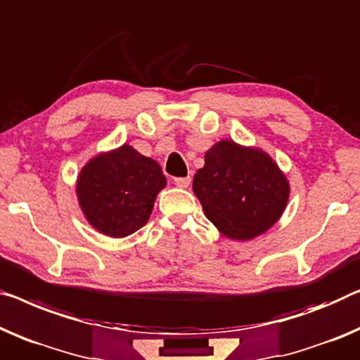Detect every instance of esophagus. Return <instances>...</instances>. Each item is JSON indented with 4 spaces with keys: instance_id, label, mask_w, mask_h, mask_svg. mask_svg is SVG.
Masks as SVG:
<instances>
[{
    "instance_id": "1",
    "label": "esophagus",
    "mask_w": 360,
    "mask_h": 360,
    "mask_svg": "<svg viewBox=\"0 0 360 360\" xmlns=\"http://www.w3.org/2000/svg\"><path fill=\"white\" fill-rule=\"evenodd\" d=\"M174 184L184 189V187L191 186V178H189V176H187V178H174Z\"/></svg>"
}]
</instances>
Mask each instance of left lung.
I'll return each mask as SVG.
<instances>
[{"mask_svg":"<svg viewBox=\"0 0 360 360\" xmlns=\"http://www.w3.org/2000/svg\"><path fill=\"white\" fill-rule=\"evenodd\" d=\"M192 191L218 231L243 243L266 233L289 200V181L270 155L226 139L207 150Z\"/></svg>","mask_w":360,"mask_h":360,"instance_id":"obj_1","label":"left lung"}]
</instances>
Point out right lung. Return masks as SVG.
Instances as JSON below:
<instances>
[{"label": "right lung", "mask_w": 360, "mask_h": 360, "mask_svg": "<svg viewBox=\"0 0 360 360\" xmlns=\"http://www.w3.org/2000/svg\"><path fill=\"white\" fill-rule=\"evenodd\" d=\"M166 178L155 160L129 143L90 158L77 176L76 194L85 219L108 238H126L152 214Z\"/></svg>", "instance_id": "obj_1"}]
</instances>
